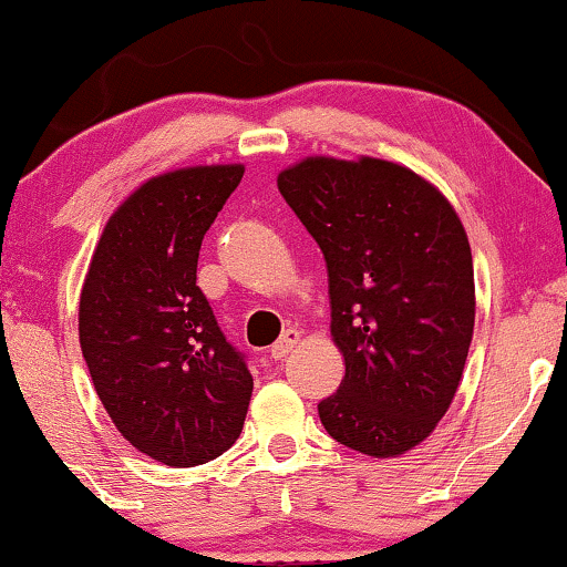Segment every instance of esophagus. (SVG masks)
<instances>
[{
	"instance_id": "obj_1",
	"label": "esophagus",
	"mask_w": 567,
	"mask_h": 567,
	"mask_svg": "<svg viewBox=\"0 0 567 567\" xmlns=\"http://www.w3.org/2000/svg\"><path fill=\"white\" fill-rule=\"evenodd\" d=\"M299 340H301V332L289 328L281 338L276 340L274 348H270V355H274V359H286V355H289L293 348H297Z\"/></svg>"
}]
</instances>
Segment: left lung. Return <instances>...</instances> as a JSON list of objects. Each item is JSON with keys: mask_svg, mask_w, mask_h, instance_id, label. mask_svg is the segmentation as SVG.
<instances>
[{"mask_svg": "<svg viewBox=\"0 0 567 567\" xmlns=\"http://www.w3.org/2000/svg\"><path fill=\"white\" fill-rule=\"evenodd\" d=\"M278 190L328 266L340 390L317 410L324 431L386 460L436 429L462 382L475 330L472 250L454 206L386 159L307 157Z\"/></svg>", "mask_w": 567, "mask_h": 567, "instance_id": "obj_1", "label": "left lung"}]
</instances>
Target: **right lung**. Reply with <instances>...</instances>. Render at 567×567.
Instances as JSON below:
<instances>
[{
  "instance_id": "1",
  "label": "right lung",
  "mask_w": 567,
  "mask_h": 567,
  "mask_svg": "<svg viewBox=\"0 0 567 567\" xmlns=\"http://www.w3.org/2000/svg\"><path fill=\"white\" fill-rule=\"evenodd\" d=\"M243 165L157 175L107 219L80 297V346L121 436L167 467L235 444L252 377L196 286L198 250Z\"/></svg>"
}]
</instances>
